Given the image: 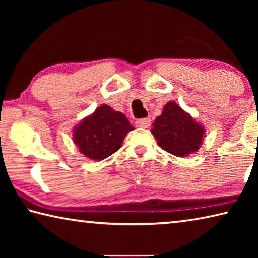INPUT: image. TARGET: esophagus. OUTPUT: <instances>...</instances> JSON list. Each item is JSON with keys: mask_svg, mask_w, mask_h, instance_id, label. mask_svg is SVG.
<instances>
[{"mask_svg": "<svg viewBox=\"0 0 258 258\" xmlns=\"http://www.w3.org/2000/svg\"><path fill=\"white\" fill-rule=\"evenodd\" d=\"M150 119L149 118H141L135 121V125L137 127H142V128H148L150 126Z\"/></svg>", "mask_w": 258, "mask_h": 258, "instance_id": "esophagus-1", "label": "esophagus"}]
</instances>
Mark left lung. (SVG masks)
<instances>
[{"label":"left lung","instance_id":"8db88e82","mask_svg":"<svg viewBox=\"0 0 258 258\" xmlns=\"http://www.w3.org/2000/svg\"><path fill=\"white\" fill-rule=\"evenodd\" d=\"M151 133L165 151L177 157H187L199 150L205 127L176 102L169 101L155 119Z\"/></svg>","mask_w":258,"mask_h":258}]
</instances>
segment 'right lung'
Segmentation results:
<instances>
[{
	"instance_id": "right-lung-1",
	"label": "right lung",
	"mask_w": 258,
	"mask_h": 258,
	"mask_svg": "<svg viewBox=\"0 0 258 258\" xmlns=\"http://www.w3.org/2000/svg\"><path fill=\"white\" fill-rule=\"evenodd\" d=\"M134 127L123 112L101 104L73 130V141L86 158L100 161L119 149Z\"/></svg>"
}]
</instances>
